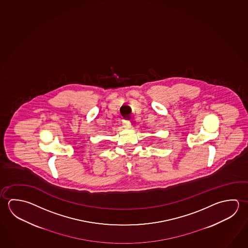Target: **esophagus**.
<instances>
[{
    "label": "esophagus",
    "mask_w": 248,
    "mask_h": 248,
    "mask_svg": "<svg viewBox=\"0 0 248 248\" xmlns=\"http://www.w3.org/2000/svg\"><path fill=\"white\" fill-rule=\"evenodd\" d=\"M123 125H124V127L125 129H129V128H130V121H127V120H124V121H123Z\"/></svg>",
    "instance_id": "1"
}]
</instances>
